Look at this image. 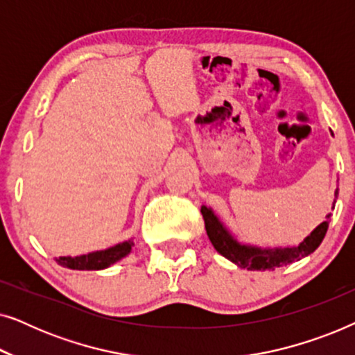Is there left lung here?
I'll return each instance as SVG.
<instances>
[{
	"instance_id": "1",
	"label": "left lung",
	"mask_w": 355,
	"mask_h": 355,
	"mask_svg": "<svg viewBox=\"0 0 355 355\" xmlns=\"http://www.w3.org/2000/svg\"><path fill=\"white\" fill-rule=\"evenodd\" d=\"M333 135V132H331ZM334 197H338V189L334 192ZM336 203V200H334ZM333 203V208H334ZM203 220H205V230L208 239L215 247L218 254H221L225 259L231 260L241 268H247L250 271H266L275 270L279 266L289 265L293 261H297L304 257H307L318 249L322 244L324 234L328 231L329 216L327 215V221L320 223L305 239L295 247H275V249H261V247L241 244L234 236L231 234L230 230L223 225L211 208L203 205L200 208Z\"/></svg>"
}]
</instances>
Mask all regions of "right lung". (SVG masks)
<instances>
[{"label": "right lung", "mask_w": 355, "mask_h": 355, "mask_svg": "<svg viewBox=\"0 0 355 355\" xmlns=\"http://www.w3.org/2000/svg\"><path fill=\"white\" fill-rule=\"evenodd\" d=\"M132 247L134 241L128 239L110 247V249L90 252V254L79 257H60V259H56V261L61 266H66V268L71 270H105L116 263V261L124 259L125 255H129Z\"/></svg>", "instance_id": "right-lung-1"}]
</instances>
